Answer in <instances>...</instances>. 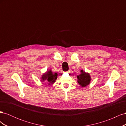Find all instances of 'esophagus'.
<instances>
[{"label": "esophagus", "mask_w": 126, "mask_h": 126, "mask_svg": "<svg viewBox=\"0 0 126 126\" xmlns=\"http://www.w3.org/2000/svg\"><path fill=\"white\" fill-rule=\"evenodd\" d=\"M67 72V73H70V70H69V71H68Z\"/></svg>", "instance_id": "1"}]
</instances>
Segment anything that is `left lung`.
<instances>
[{
    "label": "left lung",
    "mask_w": 126,
    "mask_h": 126,
    "mask_svg": "<svg viewBox=\"0 0 126 126\" xmlns=\"http://www.w3.org/2000/svg\"><path fill=\"white\" fill-rule=\"evenodd\" d=\"M80 74L77 76V82L81 87H85L90 83L91 76L88 72H86L82 70H80Z\"/></svg>",
    "instance_id": "1"
}]
</instances>
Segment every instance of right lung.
I'll return each mask as SVG.
<instances>
[{"instance_id":"add662e5","label":"right lung","mask_w":126,"mask_h":126,"mask_svg":"<svg viewBox=\"0 0 126 126\" xmlns=\"http://www.w3.org/2000/svg\"><path fill=\"white\" fill-rule=\"evenodd\" d=\"M58 74L57 73H53L51 69L47 70L46 72L41 75L40 77V81L48 83V85H53L56 82V80L57 79Z\"/></svg>"}]
</instances>
